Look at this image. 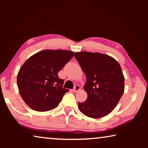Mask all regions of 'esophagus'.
<instances>
[{
    "label": "esophagus",
    "instance_id": "34e87169",
    "mask_svg": "<svg viewBox=\"0 0 148 148\" xmlns=\"http://www.w3.org/2000/svg\"><path fill=\"white\" fill-rule=\"evenodd\" d=\"M80 89H81V88H80V86H76L74 88V92H78Z\"/></svg>",
    "mask_w": 148,
    "mask_h": 148
}]
</instances>
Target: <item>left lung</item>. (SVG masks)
<instances>
[{
    "instance_id": "1",
    "label": "left lung",
    "mask_w": 148,
    "mask_h": 148,
    "mask_svg": "<svg viewBox=\"0 0 148 148\" xmlns=\"http://www.w3.org/2000/svg\"><path fill=\"white\" fill-rule=\"evenodd\" d=\"M74 57L87 77L84 89L87 98L84 102H78L80 112L95 119L107 116L124 92L121 66L113 57L100 53L77 52Z\"/></svg>"
}]
</instances>
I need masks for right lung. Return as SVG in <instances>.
<instances>
[{
  "label": "right lung",
  "mask_w": 148,
  "mask_h": 148,
  "mask_svg": "<svg viewBox=\"0 0 148 148\" xmlns=\"http://www.w3.org/2000/svg\"><path fill=\"white\" fill-rule=\"evenodd\" d=\"M67 50L45 49L30 57L20 68L17 77L19 94L27 106L37 112L58 106L69 91L58 72L74 56Z\"/></svg>",
  "instance_id": "add662e5"
}]
</instances>
